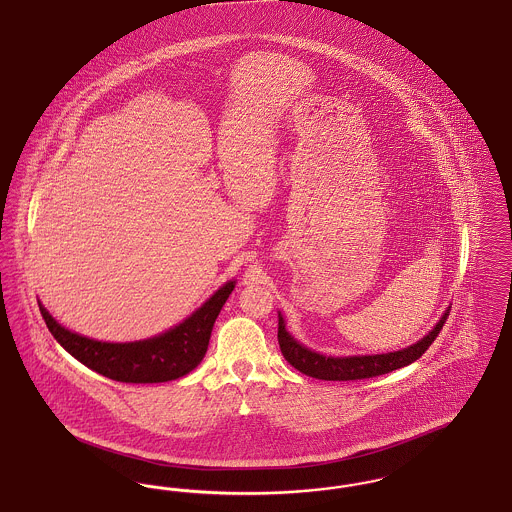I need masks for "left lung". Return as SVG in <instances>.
Here are the masks:
<instances>
[{
	"instance_id": "8db88e82",
	"label": "left lung",
	"mask_w": 512,
	"mask_h": 512,
	"mask_svg": "<svg viewBox=\"0 0 512 512\" xmlns=\"http://www.w3.org/2000/svg\"><path fill=\"white\" fill-rule=\"evenodd\" d=\"M449 317V309L439 318L434 330L424 336L422 340L416 341L411 347H405L401 351L393 353H382V355H355V357H326L317 351L307 349L299 341L293 340L290 332L286 330L284 318L278 315V343L284 359L297 368L299 372L318 378V380H363V378H374L380 374H388L391 370L411 365L416 359L424 355V351L432 345V341L438 338L439 330L443 328L445 320Z\"/></svg>"
}]
</instances>
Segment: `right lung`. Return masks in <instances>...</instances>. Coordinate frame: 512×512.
Instances as JSON below:
<instances>
[{"label": "right lung", "mask_w": 512, "mask_h": 512, "mask_svg": "<svg viewBox=\"0 0 512 512\" xmlns=\"http://www.w3.org/2000/svg\"><path fill=\"white\" fill-rule=\"evenodd\" d=\"M234 286V280L226 282L192 317L169 332L130 343H107L74 334L51 317L42 303L38 305L51 336L82 365L117 382L157 384L182 378L201 363L207 353L213 324Z\"/></svg>", "instance_id": "right-lung-1"}]
</instances>
